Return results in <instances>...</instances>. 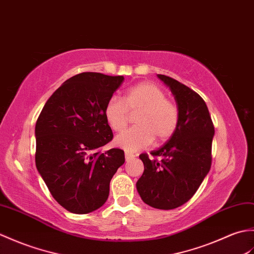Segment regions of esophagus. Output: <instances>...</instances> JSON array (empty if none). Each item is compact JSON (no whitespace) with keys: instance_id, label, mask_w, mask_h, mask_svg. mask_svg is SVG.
Listing matches in <instances>:
<instances>
[{"instance_id":"esophagus-1","label":"esophagus","mask_w":254,"mask_h":254,"mask_svg":"<svg viewBox=\"0 0 254 254\" xmlns=\"http://www.w3.org/2000/svg\"><path fill=\"white\" fill-rule=\"evenodd\" d=\"M134 154H132V153H129V152H125V160L128 162V161H130V160H132V159H134Z\"/></svg>"}]
</instances>
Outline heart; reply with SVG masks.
Instances as JSON below:
<instances>
[{"label":"heart","instance_id":"b5f03b06","mask_svg":"<svg viewBox=\"0 0 254 254\" xmlns=\"http://www.w3.org/2000/svg\"><path fill=\"white\" fill-rule=\"evenodd\" d=\"M137 113V127L122 132L115 144L127 152L148 148L154 141L165 142L176 131L179 123L177 105L166 99V93L153 82H141L127 91L124 99L112 97L105 104L104 114L110 127L121 132L128 124L129 112Z\"/></svg>","mask_w":254,"mask_h":254}]
</instances>
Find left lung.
Segmentation results:
<instances>
[{"instance_id": "left-lung-1", "label": "left lung", "mask_w": 254, "mask_h": 254, "mask_svg": "<svg viewBox=\"0 0 254 254\" xmlns=\"http://www.w3.org/2000/svg\"><path fill=\"white\" fill-rule=\"evenodd\" d=\"M157 77L170 88L179 111L176 131L160 149L152 151L160 161L146 154L139 157L144 172L136 184L144 203L173 210L189 201L211 168L214 126L207 106L200 95L165 75Z\"/></svg>"}]
</instances>
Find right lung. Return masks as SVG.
<instances>
[{
	"mask_svg": "<svg viewBox=\"0 0 254 254\" xmlns=\"http://www.w3.org/2000/svg\"><path fill=\"white\" fill-rule=\"evenodd\" d=\"M123 76L81 72L51 95L35 129L36 166L67 211L87 214L109 198L112 177L125 163L121 149L98 150L113 139L104 110Z\"/></svg>",
	"mask_w": 254,
	"mask_h": 254,
	"instance_id": "obj_1",
	"label": "right lung"
}]
</instances>
